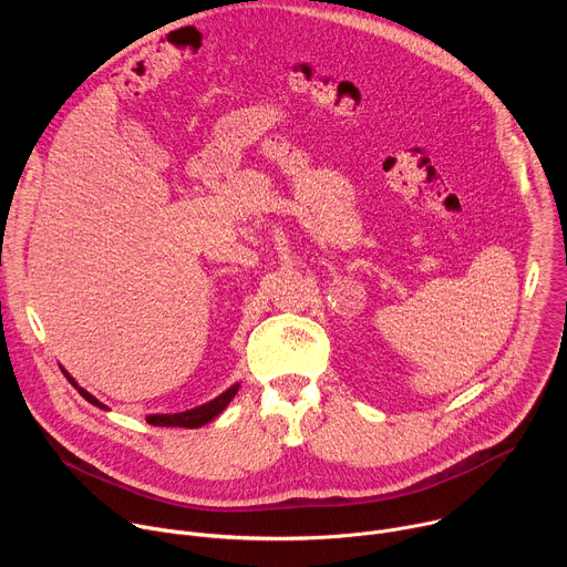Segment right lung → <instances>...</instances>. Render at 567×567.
<instances>
[{"label":"right lung","instance_id":"right-lung-1","mask_svg":"<svg viewBox=\"0 0 567 567\" xmlns=\"http://www.w3.org/2000/svg\"><path fill=\"white\" fill-rule=\"evenodd\" d=\"M64 372V370H62ZM66 374V372H64ZM66 379L71 381V385L73 388H78V392L83 394L90 403H94V406H99V409H107L105 403H101L94 394H90L87 390H83L80 388L69 374H66ZM237 388L239 385H230L226 392H221L219 396H215L213 401H208V403H204V406H197V409H190V411H186V413H175V415H147L145 417V422L147 424H152V426H179V429H199V426H204V424H208V422H213L226 406L230 403V399L237 394Z\"/></svg>","mask_w":567,"mask_h":567}]
</instances>
